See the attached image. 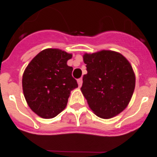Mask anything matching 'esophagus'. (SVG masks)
<instances>
[{
	"label": "esophagus",
	"mask_w": 157,
	"mask_h": 157,
	"mask_svg": "<svg viewBox=\"0 0 157 157\" xmlns=\"http://www.w3.org/2000/svg\"><path fill=\"white\" fill-rule=\"evenodd\" d=\"M77 83H78V86L81 87V85H82V83H83L82 78L78 79V80H77Z\"/></svg>",
	"instance_id": "1"
}]
</instances>
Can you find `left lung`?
<instances>
[{
  "label": "left lung",
  "instance_id": "obj_1",
  "mask_svg": "<svg viewBox=\"0 0 157 157\" xmlns=\"http://www.w3.org/2000/svg\"><path fill=\"white\" fill-rule=\"evenodd\" d=\"M83 60L88 72L83 76L81 90L91 110L103 119L120 114L135 89L136 76L129 61L111 50L85 53Z\"/></svg>",
  "mask_w": 157,
  "mask_h": 157
}]
</instances>
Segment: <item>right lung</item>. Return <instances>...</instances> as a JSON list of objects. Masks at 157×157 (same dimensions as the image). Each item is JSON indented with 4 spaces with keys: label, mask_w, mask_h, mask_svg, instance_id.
<instances>
[{
    "label": "right lung",
    "mask_w": 157,
    "mask_h": 157,
    "mask_svg": "<svg viewBox=\"0 0 157 157\" xmlns=\"http://www.w3.org/2000/svg\"><path fill=\"white\" fill-rule=\"evenodd\" d=\"M59 48H46L28 64L22 76L25 98L32 111L44 119L56 117L65 109L71 91L78 87L72 76V58Z\"/></svg>",
    "instance_id": "1"
}]
</instances>
